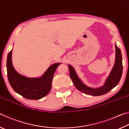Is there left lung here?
<instances>
[{"label":"left lung","mask_w":129,"mask_h":129,"mask_svg":"<svg viewBox=\"0 0 129 129\" xmlns=\"http://www.w3.org/2000/svg\"><path fill=\"white\" fill-rule=\"evenodd\" d=\"M70 77L78 90L88 95L98 96L105 94L116 86L121 80L122 70V59L121 50L115 45V61L110 76L103 86L98 89H92L86 86L82 82L76 74L73 68L68 65Z\"/></svg>","instance_id":"obj_1"}]
</instances>
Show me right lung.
<instances>
[{
  "label": "right lung",
  "instance_id": "obj_1",
  "mask_svg": "<svg viewBox=\"0 0 129 129\" xmlns=\"http://www.w3.org/2000/svg\"><path fill=\"white\" fill-rule=\"evenodd\" d=\"M11 58L12 51H11L7 56V76L14 91L29 100H39L46 96L51 90L54 73L60 63L51 65L40 78H28L15 71Z\"/></svg>",
  "mask_w": 129,
  "mask_h": 129
}]
</instances>
